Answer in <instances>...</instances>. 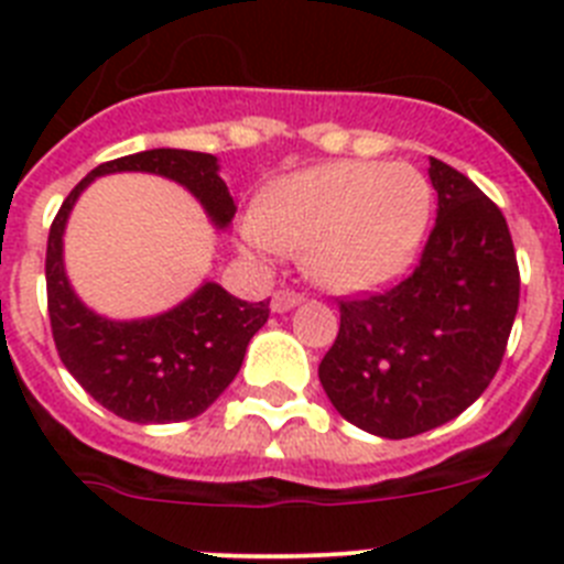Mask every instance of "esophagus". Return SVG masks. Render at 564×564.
<instances>
[{"label": "esophagus", "mask_w": 564, "mask_h": 564, "mask_svg": "<svg viewBox=\"0 0 564 564\" xmlns=\"http://www.w3.org/2000/svg\"><path fill=\"white\" fill-rule=\"evenodd\" d=\"M302 302V293L296 291H288V288H282V291H276L271 296V311L273 313H285V311H293V307Z\"/></svg>", "instance_id": "34e87169"}]
</instances>
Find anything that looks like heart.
I'll return each instance as SVG.
<instances>
[{
  "label": "heart",
  "mask_w": 564,
  "mask_h": 564,
  "mask_svg": "<svg viewBox=\"0 0 564 564\" xmlns=\"http://www.w3.org/2000/svg\"><path fill=\"white\" fill-rule=\"evenodd\" d=\"M430 181L410 163L341 161L285 174L242 226L251 253L302 251L333 291H367L395 276L430 226Z\"/></svg>",
  "instance_id": "obj_1"
}]
</instances>
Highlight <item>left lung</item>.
I'll return each mask as SVG.
<instances>
[{"mask_svg":"<svg viewBox=\"0 0 564 564\" xmlns=\"http://www.w3.org/2000/svg\"><path fill=\"white\" fill-rule=\"evenodd\" d=\"M437 220L415 271L390 291L341 299L318 381L344 421L378 437L421 435L468 410L500 370L520 268L500 208L430 158Z\"/></svg>","mask_w":564,"mask_h":564,"instance_id":"1","label":"left lung"}]
</instances>
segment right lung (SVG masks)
Masks as SVG:
<instances>
[{"label":"right lung","mask_w":564,"mask_h":564,"mask_svg":"<svg viewBox=\"0 0 564 564\" xmlns=\"http://www.w3.org/2000/svg\"><path fill=\"white\" fill-rule=\"evenodd\" d=\"M115 172H149L181 183L217 228L231 223L237 206L214 154L147 149L93 169L69 192L50 226L47 311L53 341L69 376L123 421H188L226 392L242 367L248 341L271 311L268 302H242L217 282H203L181 305L149 318L115 322L89 311L64 271V228L84 188Z\"/></svg>","instance_id":"obj_1"}]
</instances>
